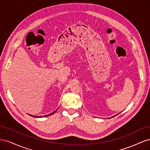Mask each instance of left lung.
Returning a JSON list of instances; mask_svg holds the SVG:
<instances>
[{
    "instance_id": "1",
    "label": "left lung",
    "mask_w": 150,
    "mask_h": 150,
    "mask_svg": "<svg viewBox=\"0 0 150 150\" xmlns=\"http://www.w3.org/2000/svg\"><path fill=\"white\" fill-rule=\"evenodd\" d=\"M116 115H115V116H116ZM115 116H112V117H115Z\"/></svg>"
}]
</instances>
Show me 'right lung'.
Masks as SVG:
<instances>
[{"label": "right lung", "instance_id": "1", "mask_svg": "<svg viewBox=\"0 0 150 150\" xmlns=\"http://www.w3.org/2000/svg\"><path fill=\"white\" fill-rule=\"evenodd\" d=\"M57 109H58V108H57ZM57 109L56 110L54 111V112H51V113H50V114H49V115H45V116H33V115H29L31 116H33V117H46V116H50V115H52L54 114V113H55L56 111L57 110Z\"/></svg>", "mask_w": 150, "mask_h": 150}]
</instances>
